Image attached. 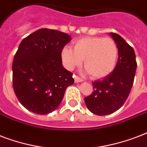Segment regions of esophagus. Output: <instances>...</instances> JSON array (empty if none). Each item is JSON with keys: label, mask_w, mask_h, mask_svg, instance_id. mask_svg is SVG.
Instances as JSON below:
<instances>
[{"label": "esophagus", "mask_w": 147, "mask_h": 147, "mask_svg": "<svg viewBox=\"0 0 147 147\" xmlns=\"http://www.w3.org/2000/svg\"><path fill=\"white\" fill-rule=\"evenodd\" d=\"M74 81L76 82V83H79V82H83L84 80H83V79H81V78H80L79 77H77V76H74Z\"/></svg>", "instance_id": "34e87169"}]
</instances>
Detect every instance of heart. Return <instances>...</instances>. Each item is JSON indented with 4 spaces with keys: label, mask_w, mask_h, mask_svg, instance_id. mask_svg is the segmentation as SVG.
<instances>
[{
    "label": "heart",
    "mask_w": 147,
    "mask_h": 147,
    "mask_svg": "<svg viewBox=\"0 0 147 147\" xmlns=\"http://www.w3.org/2000/svg\"><path fill=\"white\" fill-rule=\"evenodd\" d=\"M118 47L110 37H86L74 42V50L65 47L61 51V60L67 70L84 65L92 78L100 79L111 74L117 64Z\"/></svg>",
    "instance_id": "1"
}]
</instances>
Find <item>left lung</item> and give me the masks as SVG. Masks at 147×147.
<instances>
[{"label": "left lung", "instance_id": "left-lung-1", "mask_svg": "<svg viewBox=\"0 0 147 147\" xmlns=\"http://www.w3.org/2000/svg\"><path fill=\"white\" fill-rule=\"evenodd\" d=\"M118 47V60L111 74L93 82L94 92L84 97L88 110L99 116L111 114L120 109L129 96L136 70V54L122 37L110 33Z\"/></svg>", "mask_w": 147, "mask_h": 147}]
</instances>
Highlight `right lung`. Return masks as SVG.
Segmentation results:
<instances>
[{"label":"right lung","mask_w":147,"mask_h":147,"mask_svg":"<svg viewBox=\"0 0 147 147\" xmlns=\"http://www.w3.org/2000/svg\"><path fill=\"white\" fill-rule=\"evenodd\" d=\"M70 40L65 33L43 28L20 42L12 64L13 87L29 111L40 115L53 112L67 86L74 83L61 60V51Z\"/></svg>","instance_id":"add662e5"}]
</instances>
